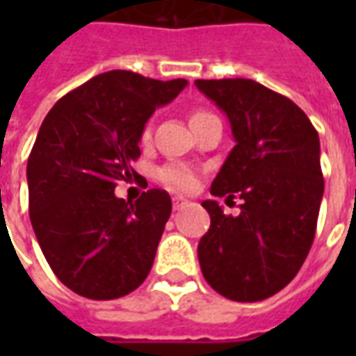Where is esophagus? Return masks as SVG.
Masks as SVG:
<instances>
[{
	"mask_svg": "<svg viewBox=\"0 0 356 356\" xmlns=\"http://www.w3.org/2000/svg\"><path fill=\"white\" fill-rule=\"evenodd\" d=\"M186 204H188V200L183 198V196H175V198H173V209H175V211L183 208V206H186Z\"/></svg>",
	"mask_w": 356,
	"mask_h": 356,
	"instance_id": "esophagus-1",
	"label": "esophagus"
}]
</instances>
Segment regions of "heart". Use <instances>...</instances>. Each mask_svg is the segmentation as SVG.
<instances>
[{
	"mask_svg": "<svg viewBox=\"0 0 356 356\" xmlns=\"http://www.w3.org/2000/svg\"><path fill=\"white\" fill-rule=\"evenodd\" d=\"M209 116V112H204V110H196L193 116H191V124L194 122H198L202 118ZM150 139V129L145 127V131H143V140ZM160 177L168 186L171 188H179V191H193L198 185V177H196V173H194L191 168H186L183 163H170V165H165L160 173Z\"/></svg>",
	"mask_w": 356,
	"mask_h": 356,
	"instance_id": "1",
	"label": "heart"
}]
</instances>
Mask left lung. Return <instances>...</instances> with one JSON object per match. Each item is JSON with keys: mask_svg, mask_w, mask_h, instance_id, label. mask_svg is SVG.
<instances>
[{"mask_svg": "<svg viewBox=\"0 0 356 356\" xmlns=\"http://www.w3.org/2000/svg\"><path fill=\"white\" fill-rule=\"evenodd\" d=\"M223 110L236 145L211 183L240 216L202 202L211 217L198 244L204 278L232 301H261L298 275L313 246L324 179L318 133L288 97L254 80H196Z\"/></svg>", "mask_w": 356, "mask_h": 356, "instance_id": "obj_1", "label": "left lung"}]
</instances>
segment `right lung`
Instances as JSON below:
<instances>
[{
  "label": "right lung",
  "mask_w": 356,
  "mask_h": 356,
  "mask_svg": "<svg viewBox=\"0 0 356 356\" xmlns=\"http://www.w3.org/2000/svg\"><path fill=\"white\" fill-rule=\"evenodd\" d=\"M186 88L129 70L99 74L65 95L43 120L26 168L30 221L66 288L89 299L137 290L152 268L171 213L170 194H114L137 175L131 163L148 118Z\"/></svg>",
  "instance_id": "add662e5"
}]
</instances>
